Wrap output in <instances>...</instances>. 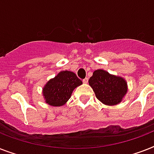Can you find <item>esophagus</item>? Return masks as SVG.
<instances>
[{"instance_id": "1", "label": "esophagus", "mask_w": 154, "mask_h": 154, "mask_svg": "<svg viewBox=\"0 0 154 154\" xmlns=\"http://www.w3.org/2000/svg\"><path fill=\"white\" fill-rule=\"evenodd\" d=\"M83 83H88V78H85L84 79H83Z\"/></svg>"}]
</instances>
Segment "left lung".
I'll return each instance as SVG.
<instances>
[{
	"mask_svg": "<svg viewBox=\"0 0 154 154\" xmlns=\"http://www.w3.org/2000/svg\"><path fill=\"white\" fill-rule=\"evenodd\" d=\"M89 84L98 100L108 106L120 103L127 92V84L124 79L103 70L94 71L89 79Z\"/></svg>",
	"mask_w": 154,
	"mask_h": 154,
	"instance_id": "left-lung-1",
	"label": "left lung"
}]
</instances>
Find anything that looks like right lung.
<instances>
[{
  "label": "right lung",
  "instance_id": "obj_1",
  "mask_svg": "<svg viewBox=\"0 0 154 154\" xmlns=\"http://www.w3.org/2000/svg\"><path fill=\"white\" fill-rule=\"evenodd\" d=\"M82 83L73 72L61 71L45 85L43 91L45 102L54 106H63L70 98L73 90Z\"/></svg>",
  "mask_w": 154,
  "mask_h": 154
}]
</instances>
